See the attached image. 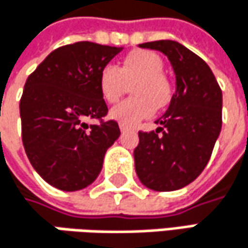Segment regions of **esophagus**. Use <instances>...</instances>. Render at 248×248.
<instances>
[{
    "mask_svg": "<svg viewBox=\"0 0 248 248\" xmlns=\"http://www.w3.org/2000/svg\"><path fill=\"white\" fill-rule=\"evenodd\" d=\"M119 127H121V130L122 132H129V130H132V127H129V126H126V124H119Z\"/></svg>",
    "mask_w": 248,
    "mask_h": 248,
    "instance_id": "obj_1",
    "label": "esophagus"
}]
</instances>
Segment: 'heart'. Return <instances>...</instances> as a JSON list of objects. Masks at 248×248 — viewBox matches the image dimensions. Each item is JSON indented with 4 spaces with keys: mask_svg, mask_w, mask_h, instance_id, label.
Listing matches in <instances>:
<instances>
[{
    "mask_svg": "<svg viewBox=\"0 0 248 248\" xmlns=\"http://www.w3.org/2000/svg\"><path fill=\"white\" fill-rule=\"evenodd\" d=\"M162 60L158 54L148 50L129 53L121 66L108 64L99 77V87L103 99L115 103L121 99L126 83H132L130 99L116 105L110 116L119 124L133 126L143 119L151 118L156 108H165L172 97V86L162 73Z\"/></svg>",
    "mask_w": 248,
    "mask_h": 248,
    "instance_id": "heart-1",
    "label": "heart"
}]
</instances>
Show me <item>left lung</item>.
<instances>
[{
    "instance_id": "1",
    "label": "left lung",
    "mask_w": 248,
    "mask_h": 248,
    "mask_svg": "<svg viewBox=\"0 0 248 248\" xmlns=\"http://www.w3.org/2000/svg\"><path fill=\"white\" fill-rule=\"evenodd\" d=\"M164 53L175 73V93L152 132H139L133 151L140 182L154 191L191 184L210 161L223 124V93L208 64L172 40L139 44Z\"/></svg>"
}]
</instances>
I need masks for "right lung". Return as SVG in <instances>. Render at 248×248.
Instances as JSON below:
<instances>
[{"label": "right lung", "mask_w": 248, "mask_h": 248, "mask_svg": "<svg viewBox=\"0 0 248 248\" xmlns=\"http://www.w3.org/2000/svg\"><path fill=\"white\" fill-rule=\"evenodd\" d=\"M122 47L78 41L50 53L28 76L20 100L25 154L54 188L78 191L102 171L106 151L121 135L100 93L103 67ZM89 119L101 124L87 125Z\"/></svg>", "instance_id": "1"}]
</instances>
